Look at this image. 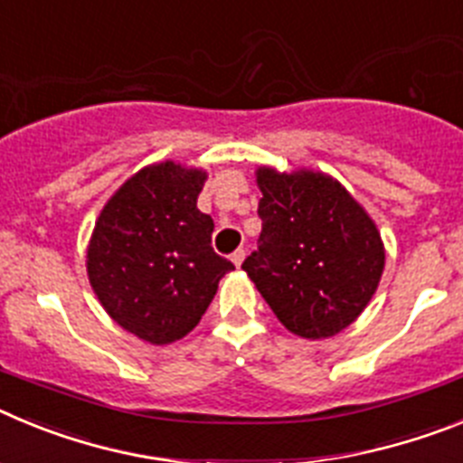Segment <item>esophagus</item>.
I'll use <instances>...</instances> for the list:
<instances>
[{"mask_svg": "<svg viewBox=\"0 0 463 463\" xmlns=\"http://www.w3.org/2000/svg\"><path fill=\"white\" fill-rule=\"evenodd\" d=\"M243 260H245V250H243V248H239V250H236L234 255H232V261H234V267L239 269L241 264H243Z\"/></svg>", "mask_w": 463, "mask_h": 463, "instance_id": "esophagus-1", "label": "esophagus"}]
</instances>
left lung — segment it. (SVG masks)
Instances as JSON below:
<instances>
[{"mask_svg":"<svg viewBox=\"0 0 463 463\" xmlns=\"http://www.w3.org/2000/svg\"><path fill=\"white\" fill-rule=\"evenodd\" d=\"M260 248L243 261L280 325L320 341L353 325L384 271L378 224L334 175L257 166Z\"/></svg>","mask_w":463,"mask_h":463,"instance_id":"1","label":"left lung"}]
</instances>
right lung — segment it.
I'll use <instances>...</instances> for the list:
<instances>
[{"label": "right lung", "mask_w": 463, "mask_h": 463, "mask_svg": "<svg viewBox=\"0 0 463 463\" xmlns=\"http://www.w3.org/2000/svg\"><path fill=\"white\" fill-rule=\"evenodd\" d=\"M208 174L174 159L129 175L101 208L85 255L106 313L150 345L187 336L234 264L211 248L213 220L196 208Z\"/></svg>", "instance_id": "1"}]
</instances>
